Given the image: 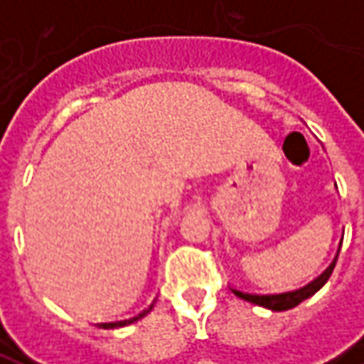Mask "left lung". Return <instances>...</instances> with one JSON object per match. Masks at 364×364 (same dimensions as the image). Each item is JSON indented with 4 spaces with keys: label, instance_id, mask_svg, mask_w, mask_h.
I'll return each instance as SVG.
<instances>
[{
    "label": "left lung",
    "instance_id": "8db88e82",
    "mask_svg": "<svg viewBox=\"0 0 364 364\" xmlns=\"http://www.w3.org/2000/svg\"><path fill=\"white\" fill-rule=\"evenodd\" d=\"M341 242H343V236H341ZM341 242H339V247H337V253L333 261L329 263V267L323 271V273L318 277V279H314L312 282H308L306 287L296 290H289V292H279V294H255V292H245V290H237L232 289V292L240 296L245 302H252V304L263 306V308H267V310H273V312H284V310H290V308H294L300 302H304L306 298H310L312 294H316L318 290L328 282V279L333 273V269H336L337 263V255H339V250H341Z\"/></svg>",
    "mask_w": 364,
    "mask_h": 364
}]
</instances>
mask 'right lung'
I'll return each instance as SVG.
<instances>
[{"label": "right lung", "instance_id": "add662e5", "mask_svg": "<svg viewBox=\"0 0 364 364\" xmlns=\"http://www.w3.org/2000/svg\"><path fill=\"white\" fill-rule=\"evenodd\" d=\"M154 308V304L150 306V308H146V310H142V312L138 314V316H134V318H128V320H117V321H101V323H97L99 328L103 329H114V328H124V326H128V323H134V321H138L140 318H144L146 314H150V310Z\"/></svg>", "mask_w": 364, "mask_h": 364}]
</instances>
